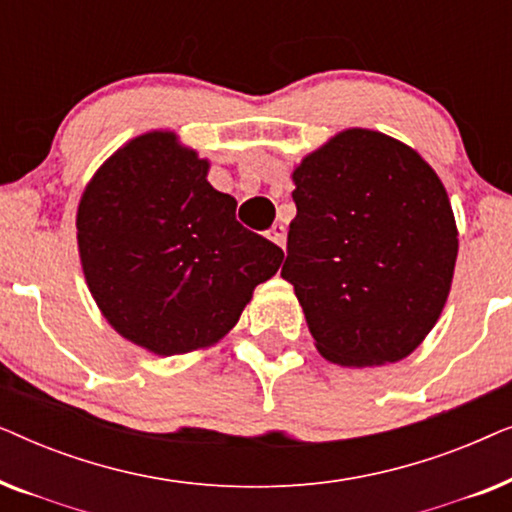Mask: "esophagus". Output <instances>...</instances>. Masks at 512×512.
Wrapping results in <instances>:
<instances>
[{"label": "esophagus", "instance_id": "obj_1", "mask_svg": "<svg viewBox=\"0 0 512 512\" xmlns=\"http://www.w3.org/2000/svg\"><path fill=\"white\" fill-rule=\"evenodd\" d=\"M268 237L277 244V247L286 249V228L282 226V223H275V226L268 230Z\"/></svg>", "mask_w": 512, "mask_h": 512}]
</instances>
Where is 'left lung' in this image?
<instances>
[{
  "mask_svg": "<svg viewBox=\"0 0 512 512\" xmlns=\"http://www.w3.org/2000/svg\"><path fill=\"white\" fill-rule=\"evenodd\" d=\"M282 277L331 363H396L450 296L459 233L443 181L408 144L349 128L296 165Z\"/></svg>",
  "mask_w": 512,
  "mask_h": 512,
  "instance_id": "8db88e82",
  "label": "left lung"
}]
</instances>
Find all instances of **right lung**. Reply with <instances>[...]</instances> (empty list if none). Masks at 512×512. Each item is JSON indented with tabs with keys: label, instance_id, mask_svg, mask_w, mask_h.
Returning <instances> with one entry per match:
<instances>
[{
	"label": "right lung",
	"instance_id": "right-lung-1",
	"mask_svg": "<svg viewBox=\"0 0 512 512\" xmlns=\"http://www.w3.org/2000/svg\"><path fill=\"white\" fill-rule=\"evenodd\" d=\"M177 132H144L104 160L76 209L83 277L111 328L158 356L212 347L284 251L237 223L233 195Z\"/></svg>",
	"mask_w": 512,
	"mask_h": 512
}]
</instances>
